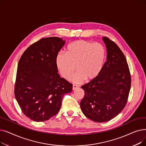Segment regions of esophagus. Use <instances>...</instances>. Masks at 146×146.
<instances>
[{
  "mask_svg": "<svg viewBox=\"0 0 146 146\" xmlns=\"http://www.w3.org/2000/svg\"><path fill=\"white\" fill-rule=\"evenodd\" d=\"M78 87H79V86H78V85H73V90H75L76 89H77Z\"/></svg>",
  "mask_w": 146,
  "mask_h": 146,
  "instance_id": "1",
  "label": "esophagus"
}]
</instances>
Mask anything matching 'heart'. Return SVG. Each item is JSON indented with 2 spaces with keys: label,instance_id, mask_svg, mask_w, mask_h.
<instances>
[{
  "label": "heart",
  "instance_id": "1",
  "mask_svg": "<svg viewBox=\"0 0 146 146\" xmlns=\"http://www.w3.org/2000/svg\"><path fill=\"white\" fill-rule=\"evenodd\" d=\"M106 58L105 50L99 43L85 40H78L70 44L66 54L60 52L56 57V66L62 77L68 80L72 78L75 83L85 79L92 80L101 73Z\"/></svg>",
  "mask_w": 146,
  "mask_h": 146
}]
</instances>
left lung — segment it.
I'll list each match as a JSON object with an SVG mask.
<instances>
[{
    "label": "left lung",
    "mask_w": 146,
    "mask_h": 146,
    "mask_svg": "<svg viewBox=\"0 0 146 146\" xmlns=\"http://www.w3.org/2000/svg\"><path fill=\"white\" fill-rule=\"evenodd\" d=\"M102 39L107 51L102 70L96 78L81 87L85 91L80 102L81 110L86 117L98 122L108 121L123 110L131 83L123 52L108 37Z\"/></svg>",
    "instance_id": "1"
}]
</instances>
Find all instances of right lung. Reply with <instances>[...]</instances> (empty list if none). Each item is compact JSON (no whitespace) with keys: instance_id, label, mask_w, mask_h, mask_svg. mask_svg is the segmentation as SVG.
Here are the masks:
<instances>
[{"instance_id":"right-lung-1","label":"right lung","mask_w":146,"mask_h":146,"mask_svg":"<svg viewBox=\"0 0 146 146\" xmlns=\"http://www.w3.org/2000/svg\"><path fill=\"white\" fill-rule=\"evenodd\" d=\"M65 41L52 36L31 45L18 62L14 93L25 115L36 122L47 121L60 111L63 95L73 85L60 78L56 57Z\"/></svg>"}]
</instances>
